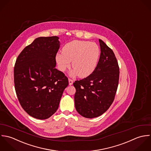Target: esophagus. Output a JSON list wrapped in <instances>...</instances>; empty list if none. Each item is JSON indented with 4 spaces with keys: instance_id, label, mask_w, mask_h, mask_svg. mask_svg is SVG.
Here are the masks:
<instances>
[{
    "instance_id": "esophagus-1",
    "label": "esophagus",
    "mask_w": 151,
    "mask_h": 151,
    "mask_svg": "<svg viewBox=\"0 0 151 151\" xmlns=\"http://www.w3.org/2000/svg\"><path fill=\"white\" fill-rule=\"evenodd\" d=\"M68 80H69V85H72L73 84V81L72 79H70V78H69Z\"/></svg>"
}]
</instances>
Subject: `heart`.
I'll return each mask as SVG.
<instances>
[{
    "label": "heart",
    "instance_id": "b5f03b06",
    "mask_svg": "<svg viewBox=\"0 0 151 151\" xmlns=\"http://www.w3.org/2000/svg\"><path fill=\"white\" fill-rule=\"evenodd\" d=\"M100 54V48L96 43L75 40L63 46L62 53H57L55 60L61 71L69 68L72 62L73 73L86 78L94 70Z\"/></svg>",
    "mask_w": 151,
    "mask_h": 151
}]
</instances>
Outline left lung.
I'll return each instance as SVG.
<instances>
[{
  "label": "left lung",
  "instance_id": "1",
  "mask_svg": "<svg viewBox=\"0 0 151 151\" xmlns=\"http://www.w3.org/2000/svg\"><path fill=\"white\" fill-rule=\"evenodd\" d=\"M101 53L89 76L73 83L75 105L82 116L92 119L105 113L113 103L119 82V66L113 50L99 39Z\"/></svg>",
  "mask_w": 151,
  "mask_h": 151
}]
</instances>
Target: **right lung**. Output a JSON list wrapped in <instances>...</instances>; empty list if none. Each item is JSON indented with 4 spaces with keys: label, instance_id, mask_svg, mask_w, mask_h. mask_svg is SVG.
Returning a JSON list of instances; mask_svg holds the SVG:
<instances>
[{
    "label": "right lung",
    "instance_id": "1",
    "mask_svg": "<svg viewBox=\"0 0 151 151\" xmlns=\"http://www.w3.org/2000/svg\"><path fill=\"white\" fill-rule=\"evenodd\" d=\"M58 38H36L20 52L14 65V83L19 103L37 119H48L57 111L69 84L65 74L55 68Z\"/></svg>",
    "mask_w": 151,
    "mask_h": 151
}]
</instances>
